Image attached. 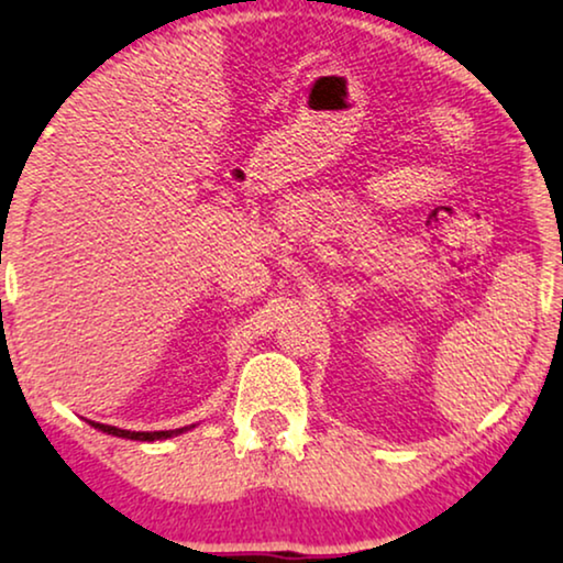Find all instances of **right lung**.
<instances>
[{
  "instance_id": "right-lung-1",
  "label": "right lung",
  "mask_w": 563,
  "mask_h": 563,
  "mask_svg": "<svg viewBox=\"0 0 563 563\" xmlns=\"http://www.w3.org/2000/svg\"><path fill=\"white\" fill-rule=\"evenodd\" d=\"M98 431L103 433H111V437H122V439H134V441H155V439H168L174 437V433H181L184 429H176V431H124V429H117V426H106V423H92Z\"/></svg>"
}]
</instances>
